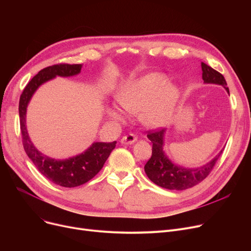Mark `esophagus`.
<instances>
[{
    "instance_id": "1",
    "label": "esophagus",
    "mask_w": 251,
    "mask_h": 251,
    "mask_svg": "<svg viewBox=\"0 0 251 251\" xmlns=\"http://www.w3.org/2000/svg\"><path fill=\"white\" fill-rule=\"evenodd\" d=\"M136 140H137V137H136L135 134L129 133V134H127V135H125V136L122 137L121 143H123V144H131V143L135 142Z\"/></svg>"
}]
</instances>
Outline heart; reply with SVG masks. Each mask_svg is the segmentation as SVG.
<instances>
[{
	"label": "heart",
	"instance_id": "heart-1",
	"mask_svg": "<svg viewBox=\"0 0 251 251\" xmlns=\"http://www.w3.org/2000/svg\"><path fill=\"white\" fill-rule=\"evenodd\" d=\"M117 101L130 113L141 112L142 121L150 126H162L172 117L178 100V90L167 84L161 73H150L123 85ZM112 118L122 120L123 113L114 107L109 110Z\"/></svg>",
	"mask_w": 251,
	"mask_h": 251
}]
</instances>
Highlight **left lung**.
<instances>
[{"label":"left lung","mask_w":251,"mask_h":251,"mask_svg":"<svg viewBox=\"0 0 251 251\" xmlns=\"http://www.w3.org/2000/svg\"><path fill=\"white\" fill-rule=\"evenodd\" d=\"M201 70L204 82L221 84L229 92L225 78L220 72L203 62H201ZM164 132L165 129H152L148 131V137L152 143L151 156L144 166V171L148 177L156 185L170 190L187 189L204 180L213 171L223 151L214 160L201 168H181L171 163L163 151Z\"/></svg>","instance_id":"8db88e82"}]
</instances>
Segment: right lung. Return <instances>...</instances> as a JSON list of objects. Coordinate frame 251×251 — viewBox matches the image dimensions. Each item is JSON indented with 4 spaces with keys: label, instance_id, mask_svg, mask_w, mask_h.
<instances>
[{
    "label": "right lung",
    "instance_id": "obj_1",
    "mask_svg": "<svg viewBox=\"0 0 251 251\" xmlns=\"http://www.w3.org/2000/svg\"><path fill=\"white\" fill-rule=\"evenodd\" d=\"M81 64H56L39 71L23 89L19 100L20 130L25 152L47 179L62 187H76L94 178L116 147L113 142H95L83 153L68 160H54L39 152L31 143L25 126L26 108L34 91L55 76H72L80 72Z\"/></svg>",
    "mask_w": 251,
    "mask_h": 251
}]
</instances>
